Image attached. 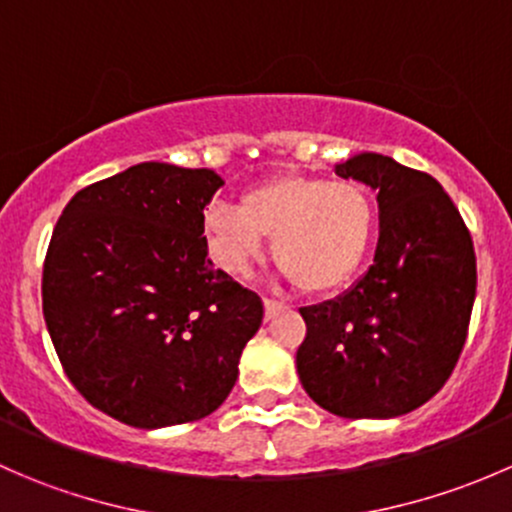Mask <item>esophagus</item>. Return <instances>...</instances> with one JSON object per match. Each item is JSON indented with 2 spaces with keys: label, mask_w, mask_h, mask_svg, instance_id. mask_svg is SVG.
Wrapping results in <instances>:
<instances>
[{
  "label": "esophagus",
  "mask_w": 512,
  "mask_h": 512,
  "mask_svg": "<svg viewBox=\"0 0 512 512\" xmlns=\"http://www.w3.org/2000/svg\"><path fill=\"white\" fill-rule=\"evenodd\" d=\"M282 309H285V304H282V302H275V299H265V319L277 317Z\"/></svg>",
  "instance_id": "34e87169"
}]
</instances>
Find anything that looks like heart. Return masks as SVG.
<instances>
[{
    "label": "heart",
    "mask_w": 512,
    "mask_h": 512,
    "mask_svg": "<svg viewBox=\"0 0 512 512\" xmlns=\"http://www.w3.org/2000/svg\"><path fill=\"white\" fill-rule=\"evenodd\" d=\"M374 235V203L354 180L280 175L247 190L237 205H210L203 237L218 270L250 272L270 240L272 260L304 294L334 292L359 270Z\"/></svg>",
    "instance_id": "heart-1"
}]
</instances>
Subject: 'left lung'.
Here are the masks:
<instances>
[{"label": "left lung", "mask_w": 512, "mask_h": 512, "mask_svg": "<svg viewBox=\"0 0 512 512\" xmlns=\"http://www.w3.org/2000/svg\"><path fill=\"white\" fill-rule=\"evenodd\" d=\"M379 200L374 265L342 297L299 309L304 391L329 414L391 418L441 391L468 337L476 252L436 178L379 153L337 165Z\"/></svg>", "instance_id": "obj_1"}]
</instances>
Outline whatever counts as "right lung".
<instances>
[{
	"label": "right lung",
	"instance_id": "1",
	"mask_svg": "<svg viewBox=\"0 0 512 512\" xmlns=\"http://www.w3.org/2000/svg\"><path fill=\"white\" fill-rule=\"evenodd\" d=\"M208 168L141 163L69 200L44 257L41 302L71 384L133 428L200 421L227 399L262 299L215 270Z\"/></svg>",
	"mask_w": 512,
	"mask_h": 512
}]
</instances>
